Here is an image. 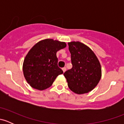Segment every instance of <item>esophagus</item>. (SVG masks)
Returning a JSON list of instances; mask_svg holds the SVG:
<instances>
[{
  "instance_id": "obj_1",
  "label": "esophagus",
  "mask_w": 124,
  "mask_h": 124,
  "mask_svg": "<svg viewBox=\"0 0 124 124\" xmlns=\"http://www.w3.org/2000/svg\"><path fill=\"white\" fill-rule=\"evenodd\" d=\"M66 70H67V68H66L65 67H63V68H62V71H63V72H65Z\"/></svg>"
}]
</instances>
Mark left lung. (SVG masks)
I'll return each instance as SVG.
<instances>
[{
    "label": "left lung",
    "instance_id": "left-lung-1",
    "mask_svg": "<svg viewBox=\"0 0 124 124\" xmlns=\"http://www.w3.org/2000/svg\"><path fill=\"white\" fill-rule=\"evenodd\" d=\"M72 67L63 75L68 86L77 94L88 93L99 83L101 64L93 51L79 41L68 42Z\"/></svg>",
    "mask_w": 124,
    "mask_h": 124
}]
</instances>
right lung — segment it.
Returning <instances> with one entry per match:
<instances>
[{
    "mask_svg": "<svg viewBox=\"0 0 124 124\" xmlns=\"http://www.w3.org/2000/svg\"><path fill=\"white\" fill-rule=\"evenodd\" d=\"M65 42L45 39L37 42L24 59L23 71L29 85L42 91L52 85L56 77L63 74L57 66V51L66 47Z\"/></svg>",
    "mask_w": 124,
    "mask_h": 124,
    "instance_id": "1",
    "label": "right lung"
}]
</instances>
